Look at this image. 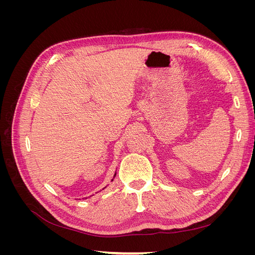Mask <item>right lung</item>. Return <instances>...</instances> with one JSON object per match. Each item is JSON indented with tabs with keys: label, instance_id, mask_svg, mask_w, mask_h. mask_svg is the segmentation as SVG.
Masks as SVG:
<instances>
[{
	"label": "right lung",
	"instance_id": "right-lung-1",
	"mask_svg": "<svg viewBox=\"0 0 255 255\" xmlns=\"http://www.w3.org/2000/svg\"><path fill=\"white\" fill-rule=\"evenodd\" d=\"M115 176H116V172H115V175H114V177H115ZM112 181H113V180H112Z\"/></svg>",
	"mask_w": 255,
	"mask_h": 255
}]
</instances>
